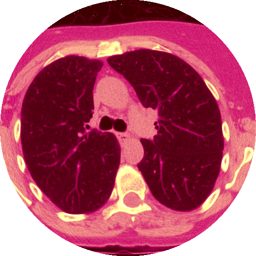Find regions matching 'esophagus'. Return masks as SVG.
<instances>
[{"instance_id": "esophagus-1", "label": "esophagus", "mask_w": 256, "mask_h": 256, "mask_svg": "<svg viewBox=\"0 0 256 256\" xmlns=\"http://www.w3.org/2000/svg\"><path fill=\"white\" fill-rule=\"evenodd\" d=\"M118 138L120 141V144H126L128 140H130V136L128 133H118Z\"/></svg>"}]
</instances>
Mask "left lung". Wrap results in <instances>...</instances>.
Listing matches in <instances>:
<instances>
[{"label": "left lung", "instance_id": "left-lung-1", "mask_svg": "<svg viewBox=\"0 0 256 256\" xmlns=\"http://www.w3.org/2000/svg\"><path fill=\"white\" fill-rule=\"evenodd\" d=\"M141 104L158 111L154 140H141L142 172L154 198L177 211L198 208L220 174L224 134L218 104L202 76L172 53L140 49L108 58Z\"/></svg>", "mask_w": 256, "mask_h": 256}]
</instances>
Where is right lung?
<instances>
[{"label":"right lung","mask_w":256,"mask_h":256,"mask_svg":"<svg viewBox=\"0 0 256 256\" xmlns=\"http://www.w3.org/2000/svg\"><path fill=\"white\" fill-rule=\"evenodd\" d=\"M98 60L67 56L36 75L22 106L27 168L42 192L68 214L98 210L111 196L120 146L112 133L90 130Z\"/></svg>","instance_id":"obj_1"}]
</instances>
